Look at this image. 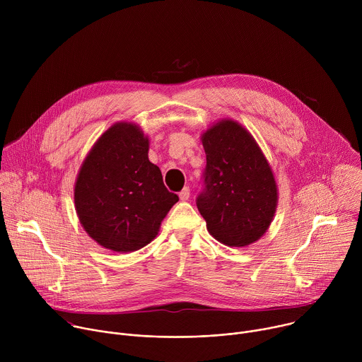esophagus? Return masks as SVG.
I'll list each match as a JSON object with an SVG mask.
<instances>
[{
    "mask_svg": "<svg viewBox=\"0 0 362 362\" xmlns=\"http://www.w3.org/2000/svg\"><path fill=\"white\" fill-rule=\"evenodd\" d=\"M189 196H190V189H189V187H185V189L179 193L180 200H187V199H189Z\"/></svg>",
    "mask_w": 362,
    "mask_h": 362,
    "instance_id": "esophagus-1",
    "label": "esophagus"
}]
</instances>
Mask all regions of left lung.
I'll return each mask as SVG.
<instances>
[{"label": "left lung", "mask_w": 362, "mask_h": 362, "mask_svg": "<svg viewBox=\"0 0 362 362\" xmlns=\"http://www.w3.org/2000/svg\"><path fill=\"white\" fill-rule=\"evenodd\" d=\"M203 189L196 206L209 233L223 245L246 246L269 228L278 190L253 137L236 122L222 120L203 133Z\"/></svg>", "instance_id": "obj_1"}]
</instances>
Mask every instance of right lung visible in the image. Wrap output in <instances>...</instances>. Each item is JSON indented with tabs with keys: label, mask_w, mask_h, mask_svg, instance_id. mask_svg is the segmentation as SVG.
Returning a JSON list of instances; mask_svg holds the SVG:
<instances>
[{
	"label": "right lung",
	"mask_w": 362,
	"mask_h": 362,
	"mask_svg": "<svg viewBox=\"0 0 362 362\" xmlns=\"http://www.w3.org/2000/svg\"><path fill=\"white\" fill-rule=\"evenodd\" d=\"M148 140L129 123H117L90 150L74 187L80 223L103 247L133 252L156 238L179 200L148 160Z\"/></svg>",
	"instance_id": "obj_1"
}]
</instances>
